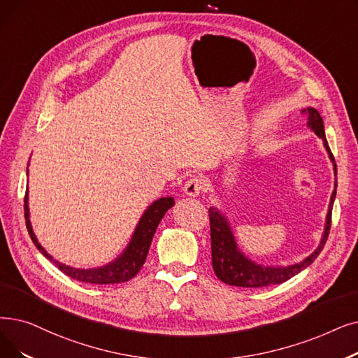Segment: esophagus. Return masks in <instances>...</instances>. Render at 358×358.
I'll use <instances>...</instances> for the list:
<instances>
[{
	"label": "esophagus",
	"instance_id": "1",
	"mask_svg": "<svg viewBox=\"0 0 358 358\" xmlns=\"http://www.w3.org/2000/svg\"><path fill=\"white\" fill-rule=\"evenodd\" d=\"M205 187V182L200 177H192L187 182L184 184L182 192L185 196H190V197H197L201 192H203Z\"/></svg>",
	"mask_w": 358,
	"mask_h": 358
}]
</instances>
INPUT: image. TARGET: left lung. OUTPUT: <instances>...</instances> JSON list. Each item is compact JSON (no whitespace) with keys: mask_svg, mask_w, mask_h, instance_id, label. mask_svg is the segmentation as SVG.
I'll return each instance as SVG.
<instances>
[{"mask_svg":"<svg viewBox=\"0 0 358 358\" xmlns=\"http://www.w3.org/2000/svg\"><path fill=\"white\" fill-rule=\"evenodd\" d=\"M306 111V110H304ZM307 127L315 131L317 137L322 138L323 146L328 152V157L334 165V174H335V187L331 196V201L328 206V213H326L323 234L320 238L319 245L315 248L312 255H308L303 260L292 263V265L285 266H269V265H260L256 263L248 256H245L238 247L236 240L234 231L228 221L225 213L220 209L210 206L209 208V220H210V241H212V266L215 275L221 279L227 285L243 287V288H260L268 285L282 284L292 276L304 271L307 266L312 265L315 259L322 252V248L328 240L329 229H331V217H332V208L336 197V164L334 159V155L329 149L328 141L324 136V126L323 118L320 117L316 108H307Z\"/></svg>","mask_w":358,"mask_h":358,"instance_id":"1","label":"left lung"}]
</instances>
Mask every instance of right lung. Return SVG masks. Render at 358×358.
<instances>
[{
    "label": "right lung",
    "instance_id": "right-lung-1",
    "mask_svg": "<svg viewBox=\"0 0 358 358\" xmlns=\"http://www.w3.org/2000/svg\"><path fill=\"white\" fill-rule=\"evenodd\" d=\"M26 174L29 176V169L26 171ZM174 203H176L174 197L171 196L161 197L158 200L152 201L143 212V215L141 216V220H138L126 248H124V250L114 260L105 263L102 266L87 268V269L73 268L66 265V263L55 260L38 241L32 224H30L29 189L26 190V196H24V217H26V228L29 231V236L32 238L34 244L36 245L38 250L50 262H52L61 272H64L67 276L73 279H77V281L87 282V284H120V282L130 281V279L134 278L136 273L142 269L155 231H157L161 220L165 216L168 209L173 208Z\"/></svg>",
    "mask_w": 358,
    "mask_h": 358
}]
</instances>
